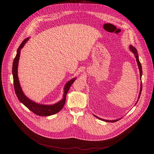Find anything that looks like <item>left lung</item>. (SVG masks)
Returning a JSON list of instances; mask_svg holds the SVG:
<instances>
[{
    "label": "left lung",
    "mask_w": 154,
    "mask_h": 154,
    "mask_svg": "<svg viewBox=\"0 0 154 154\" xmlns=\"http://www.w3.org/2000/svg\"><path fill=\"white\" fill-rule=\"evenodd\" d=\"M130 50L131 51V52H132L134 54H135V58L137 59V63H138V68H139V69H140V79L141 80V76H142V73H143V71H142V67H141V64L139 60V58H138V52H137V50L136 49V48L132 46H130ZM142 82L141 83V88H140V94H139V97H138V99H140V95H141V91H142ZM96 118L100 119V120H102V121H106V122H116L118 121V119L117 120H114V121H108V120H105V119H101L100 118H98L97 116L94 115Z\"/></svg>",
    "instance_id": "left-lung-1"
}]
</instances>
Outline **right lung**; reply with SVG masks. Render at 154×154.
Returning a JSON list of instances; mask_svg holds the SVG:
<instances>
[{
  "mask_svg": "<svg viewBox=\"0 0 154 154\" xmlns=\"http://www.w3.org/2000/svg\"><path fill=\"white\" fill-rule=\"evenodd\" d=\"M29 39V38H27L25 39L19 46L17 50L16 55L14 59L13 63V68H12V73L13 76V84H14V88L16 93V94L19 100V101L23 103L27 108H28L30 110H31L35 115L41 116H48L51 115H53L55 113L59 112L61 109L63 108L65 102H66V97L67 93L68 92L71 86L75 80V79H73L69 81L64 88V94L63 99L61 100L58 103L52 105H41L36 103L29 99H28L22 91L20 85L19 84L18 76H17V66H18V61L20 57V49L23 48L26 42Z\"/></svg>",
  "mask_w": 154,
  "mask_h": 154,
  "instance_id": "obj_1",
  "label": "right lung"
}]
</instances>
